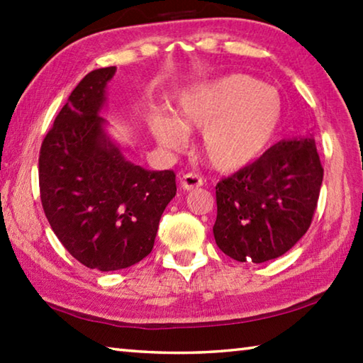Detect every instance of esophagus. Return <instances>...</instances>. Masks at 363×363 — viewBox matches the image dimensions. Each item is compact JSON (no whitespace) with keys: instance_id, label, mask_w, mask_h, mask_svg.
Returning a JSON list of instances; mask_svg holds the SVG:
<instances>
[{"instance_id":"1","label":"esophagus","mask_w":363,"mask_h":363,"mask_svg":"<svg viewBox=\"0 0 363 363\" xmlns=\"http://www.w3.org/2000/svg\"><path fill=\"white\" fill-rule=\"evenodd\" d=\"M203 186V179L199 174L194 173H187L181 177V187L184 190H194Z\"/></svg>"}]
</instances>
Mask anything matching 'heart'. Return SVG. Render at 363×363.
Returning <instances> with one entry per match:
<instances>
[{
    "label": "heart",
    "mask_w": 363,
    "mask_h": 363,
    "mask_svg": "<svg viewBox=\"0 0 363 363\" xmlns=\"http://www.w3.org/2000/svg\"><path fill=\"white\" fill-rule=\"evenodd\" d=\"M284 99L274 86L232 73L181 96L177 118L158 116L152 133L167 149H181L186 131H203L201 152L213 168L233 173L255 163L277 138Z\"/></svg>",
    "instance_id": "1"
}]
</instances>
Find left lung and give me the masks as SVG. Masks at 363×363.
I'll list each match as a JSON object with an SVG mask.
<instances>
[{
    "label": "left lung",
    "mask_w": 363,
    "mask_h": 363,
    "mask_svg": "<svg viewBox=\"0 0 363 363\" xmlns=\"http://www.w3.org/2000/svg\"><path fill=\"white\" fill-rule=\"evenodd\" d=\"M323 179L315 139H284L216 186L219 250L240 262L285 255L312 223Z\"/></svg>",
    "instance_id": "obj_1"
}]
</instances>
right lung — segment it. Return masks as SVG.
<instances>
[{
  "label": "right lung",
  "instance_id": "right-lung-1",
  "mask_svg": "<svg viewBox=\"0 0 363 363\" xmlns=\"http://www.w3.org/2000/svg\"><path fill=\"white\" fill-rule=\"evenodd\" d=\"M116 67L88 73L72 91L40 150L41 203L65 250L102 272L143 261L176 195L173 171L131 163L101 116Z\"/></svg>",
  "mask_w": 363,
  "mask_h": 363
}]
</instances>
